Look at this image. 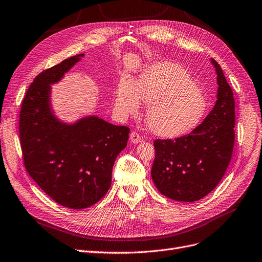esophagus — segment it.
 I'll return each mask as SVG.
<instances>
[{
	"label": "esophagus",
	"instance_id": "esophagus-1",
	"mask_svg": "<svg viewBox=\"0 0 262 262\" xmlns=\"http://www.w3.org/2000/svg\"><path fill=\"white\" fill-rule=\"evenodd\" d=\"M129 139H130V141H132L133 143H139V142L141 141V136H140L138 133L132 132V133H130V136H129Z\"/></svg>",
	"mask_w": 262,
	"mask_h": 262
}]
</instances>
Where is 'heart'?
Segmentation results:
<instances>
[{"mask_svg": "<svg viewBox=\"0 0 262 262\" xmlns=\"http://www.w3.org/2000/svg\"><path fill=\"white\" fill-rule=\"evenodd\" d=\"M149 103L145 121L163 138H177L196 128L206 116L208 99L183 67L161 62L146 68L135 84L123 79L115 93V110L125 118Z\"/></svg>", "mask_w": 262, "mask_h": 262, "instance_id": "b5f03b06", "label": "heart"}]
</instances>
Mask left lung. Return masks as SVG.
<instances>
[{"instance_id":"8db88e82","label":"left lung","mask_w":262,"mask_h":262,"mask_svg":"<svg viewBox=\"0 0 262 262\" xmlns=\"http://www.w3.org/2000/svg\"><path fill=\"white\" fill-rule=\"evenodd\" d=\"M217 74V100L204 121L176 139H156L151 176L156 188L177 201L200 200L217 186L230 163L234 145V98L223 70Z\"/></svg>"}]
</instances>
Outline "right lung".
Listing matches in <instances>:
<instances>
[{
    "label": "right lung",
    "instance_id": "obj_1",
    "mask_svg": "<svg viewBox=\"0 0 262 262\" xmlns=\"http://www.w3.org/2000/svg\"><path fill=\"white\" fill-rule=\"evenodd\" d=\"M83 55H74L38 74L22 100L19 116L28 173L56 203L75 210L93 206L107 194L113 164L129 134L127 126L97 117L67 125L52 115L50 84L58 82Z\"/></svg>",
    "mask_w": 262,
    "mask_h": 262
}]
</instances>
